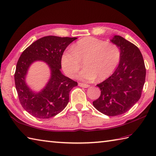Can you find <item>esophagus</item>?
Wrapping results in <instances>:
<instances>
[{
    "label": "esophagus",
    "mask_w": 156,
    "mask_h": 156,
    "mask_svg": "<svg viewBox=\"0 0 156 156\" xmlns=\"http://www.w3.org/2000/svg\"><path fill=\"white\" fill-rule=\"evenodd\" d=\"M78 85L80 86V87H83V88H88V87H90L89 84H84V83H78Z\"/></svg>",
    "instance_id": "1"
}]
</instances>
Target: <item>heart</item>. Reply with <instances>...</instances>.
Returning <instances> with one entry per match:
<instances>
[{
	"instance_id": "obj_1",
	"label": "heart",
	"mask_w": 156,
	"mask_h": 156,
	"mask_svg": "<svg viewBox=\"0 0 156 156\" xmlns=\"http://www.w3.org/2000/svg\"><path fill=\"white\" fill-rule=\"evenodd\" d=\"M61 58V67L67 76L75 78L84 62L85 69L79 73V79L101 81L108 78L120 60V50L115 44L100 39L87 37L76 42Z\"/></svg>"
}]
</instances>
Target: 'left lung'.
<instances>
[{"mask_svg": "<svg viewBox=\"0 0 156 156\" xmlns=\"http://www.w3.org/2000/svg\"><path fill=\"white\" fill-rule=\"evenodd\" d=\"M110 41L120 49L119 64L109 78L97 84L101 95L93 104L104 115L117 116L128 111L139 100L146 69L137 46L119 35Z\"/></svg>", "mask_w": 156, "mask_h": 156, "instance_id": "1", "label": "left lung"}]
</instances>
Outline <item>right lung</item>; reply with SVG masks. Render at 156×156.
Masks as SVG:
<instances>
[{"mask_svg": "<svg viewBox=\"0 0 156 156\" xmlns=\"http://www.w3.org/2000/svg\"><path fill=\"white\" fill-rule=\"evenodd\" d=\"M76 39L44 37L30 45L19 58L14 74L16 89L22 106L33 117H52L68 104L70 90L78 83L61 73V58L66 48ZM37 60L44 61L49 66L51 78L46 87L37 93L27 87L25 78L30 65Z\"/></svg>", "mask_w": 156, "mask_h": 156, "instance_id": "add662e5", "label": "right lung"}]
</instances>
